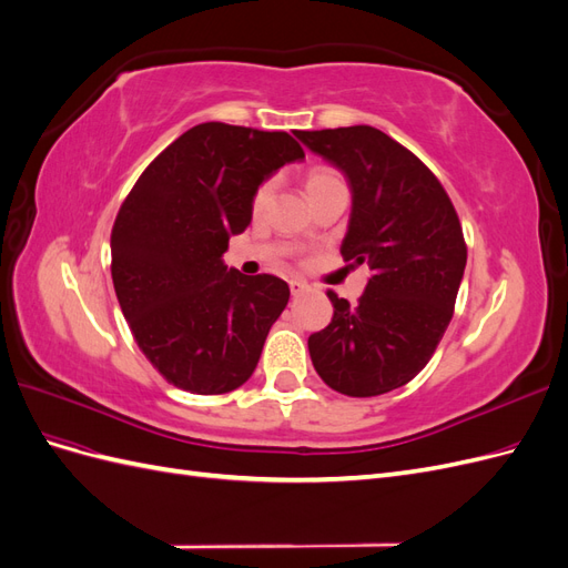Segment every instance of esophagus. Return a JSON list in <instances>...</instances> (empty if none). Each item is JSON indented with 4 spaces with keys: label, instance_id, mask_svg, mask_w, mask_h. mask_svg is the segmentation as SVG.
<instances>
[{
    "label": "esophagus",
    "instance_id": "esophagus-1",
    "mask_svg": "<svg viewBox=\"0 0 568 568\" xmlns=\"http://www.w3.org/2000/svg\"><path fill=\"white\" fill-rule=\"evenodd\" d=\"M288 288H291V296H303V294H307V291H311V284H305L303 280H291Z\"/></svg>",
    "mask_w": 568,
    "mask_h": 568
}]
</instances>
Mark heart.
I'll list each match as a JSON object with an SVG mask.
<instances>
[{
  "label": "heart",
  "instance_id": "b5f03b06",
  "mask_svg": "<svg viewBox=\"0 0 568 568\" xmlns=\"http://www.w3.org/2000/svg\"><path fill=\"white\" fill-rule=\"evenodd\" d=\"M338 184H343V180L338 178V173H334L332 168H322V165L307 170V173H305V180H303V186H305V194H307V199H313V196H317V194L326 192V189L338 186ZM265 196H267V186L257 189L255 201H253L255 209H261V205L265 203Z\"/></svg>",
  "mask_w": 568,
  "mask_h": 568
}]
</instances>
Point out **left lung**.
I'll return each instance as SVG.
<instances>
[{"label":"left lung","mask_w":568,"mask_h":568,"mask_svg":"<svg viewBox=\"0 0 568 568\" xmlns=\"http://www.w3.org/2000/svg\"><path fill=\"white\" fill-rule=\"evenodd\" d=\"M294 134L346 175L353 209L341 255L372 270L357 305L326 294L334 317L307 338L313 365L351 398L400 388L426 367L453 320L467 265L455 205L432 170L382 130Z\"/></svg>","instance_id":"left-lung-1"}]
</instances>
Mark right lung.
Masks as SVG:
<instances>
[{
	"instance_id": "1",
	"label": "right lung",
	"mask_w": 568,
	"mask_h": 568,
	"mask_svg": "<svg viewBox=\"0 0 568 568\" xmlns=\"http://www.w3.org/2000/svg\"><path fill=\"white\" fill-rule=\"evenodd\" d=\"M301 159L286 132L201 123L149 163L120 205L115 296L136 346L173 386L220 395L253 374L288 284L227 270L222 253L251 225L257 186Z\"/></svg>"
}]
</instances>
